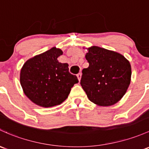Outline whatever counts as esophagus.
<instances>
[{"label": "esophagus", "mask_w": 149, "mask_h": 149, "mask_svg": "<svg viewBox=\"0 0 149 149\" xmlns=\"http://www.w3.org/2000/svg\"><path fill=\"white\" fill-rule=\"evenodd\" d=\"M77 78H78V79H79V81H81V73H79V74H77Z\"/></svg>", "instance_id": "34e87169"}]
</instances>
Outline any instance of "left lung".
I'll list each match as a JSON object with an SVG mask.
<instances>
[{
	"label": "left lung",
	"instance_id": "obj_1",
	"mask_svg": "<svg viewBox=\"0 0 149 149\" xmlns=\"http://www.w3.org/2000/svg\"><path fill=\"white\" fill-rule=\"evenodd\" d=\"M86 59L89 63L82 70L81 85L91 102L109 106L120 101L131 83V64L123 55L91 46Z\"/></svg>",
	"mask_w": 149,
	"mask_h": 149
}]
</instances>
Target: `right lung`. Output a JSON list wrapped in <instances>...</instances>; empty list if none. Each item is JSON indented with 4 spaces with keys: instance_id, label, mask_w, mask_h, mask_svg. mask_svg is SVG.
I'll list each match as a JSON object with an SVG mask.
<instances>
[{
    "instance_id": "obj_1",
    "label": "right lung",
    "mask_w": 149,
    "mask_h": 149,
    "mask_svg": "<svg viewBox=\"0 0 149 149\" xmlns=\"http://www.w3.org/2000/svg\"><path fill=\"white\" fill-rule=\"evenodd\" d=\"M63 51L56 47L31 58L23 64L20 82L25 95L41 107L60 105L79 80L68 71V64L58 62Z\"/></svg>"
}]
</instances>
